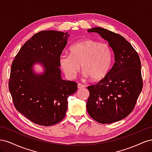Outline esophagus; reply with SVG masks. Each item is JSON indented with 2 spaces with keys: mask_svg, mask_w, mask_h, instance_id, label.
Returning <instances> with one entry per match:
<instances>
[{
  "mask_svg": "<svg viewBox=\"0 0 152 152\" xmlns=\"http://www.w3.org/2000/svg\"><path fill=\"white\" fill-rule=\"evenodd\" d=\"M77 87H78V89H82V88H84V86L83 84H80V83H79L77 85Z\"/></svg>",
  "mask_w": 152,
  "mask_h": 152,
  "instance_id": "obj_1",
  "label": "esophagus"
}]
</instances>
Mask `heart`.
<instances>
[{
	"label": "heart",
	"instance_id": "heart-1",
	"mask_svg": "<svg viewBox=\"0 0 152 152\" xmlns=\"http://www.w3.org/2000/svg\"><path fill=\"white\" fill-rule=\"evenodd\" d=\"M69 54H62L59 63L69 79H74L80 71L92 80H99L108 74L113 61V50L107 43L93 39L78 42L69 48Z\"/></svg>",
	"mask_w": 152,
	"mask_h": 152
}]
</instances>
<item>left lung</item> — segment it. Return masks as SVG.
Masks as SVG:
<instances>
[{"label": "left lung", "mask_w": 152, "mask_h": 152, "mask_svg": "<svg viewBox=\"0 0 152 152\" xmlns=\"http://www.w3.org/2000/svg\"><path fill=\"white\" fill-rule=\"evenodd\" d=\"M87 31L97 33L108 41L115 61L103 79L87 86L90 93L86 104L87 112L100 124L115 122L131 113L142 91L140 58L121 35L100 27Z\"/></svg>", "instance_id": "8db88e82"}]
</instances>
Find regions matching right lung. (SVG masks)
<instances>
[{"mask_svg": "<svg viewBox=\"0 0 152 152\" xmlns=\"http://www.w3.org/2000/svg\"><path fill=\"white\" fill-rule=\"evenodd\" d=\"M68 32L54 30L35 34L23 45L12 61L9 89L18 112L42 126L61 122L68 108L67 99L77 83L61 79L59 58L67 44ZM42 63V75L34 74L33 64Z\"/></svg>", "mask_w": 152, "mask_h": 152, "instance_id": "right-lung-1", "label": "right lung"}]
</instances>
